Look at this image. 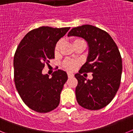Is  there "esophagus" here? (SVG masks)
Masks as SVG:
<instances>
[{
    "label": "esophagus",
    "instance_id": "esophagus-1",
    "mask_svg": "<svg viewBox=\"0 0 133 133\" xmlns=\"http://www.w3.org/2000/svg\"><path fill=\"white\" fill-rule=\"evenodd\" d=\"M67 75H68V77H69V78H72V77H74V75L72 73H68Z\"/></svg>",
    "mask_w": 133,
    "mask_h": 133
}]
</instances>
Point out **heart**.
Wrapping results in <instances>:
<instances>
[{"mask_svg": "<svg viewBox=\"0 0 133 133\" xmlns=\"http://www.w3.org/2000/svg\"><path fill=\"white\" fill-rule=\"evenodd\" d=\"M81 41H83V40L79 39V38H74V39L72 40V43L74 46L75 44L79 43V42H81ZM61 46V41H58V42L56 43V45H55V49H54V52H55V55H58V54ZM78 65H79V63H78V61L72 59L65 60L63 63V66L66 69V70H67L68 71H73V70H75V69L78 67Z\"/></svg>", "mask_w": 133, "mask_h": 133, "instance_id": "1", "label": "heart"}]
</instances>
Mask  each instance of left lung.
<instances>
[{
  "instance_id": "1",
  "label": "left lung",
  "mask_w": 133,
  "mask_h": 133,
  "mask_svg": "<svg viewBox=\"0 0 133 133\" xmlns=\"http://www.w3.org/2000/svg\"><path fill=\"white\" fill-rule=\"evenodd\" d=\"M70 36L84 38L89 45L87 62L75 75L77 102L89 110L103 109L113 99L121 84L123 64L118 47L106 31L90 24L73 28L68 33ZM83 72H92L93 79L84 78Z\"/></svg>"
}]
</instances>
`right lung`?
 <instances>
[{"instance_id":"1","label":"right lung","mask_w":133,"mask_h":133,"mask_svg":"<svg viewBox=\"0 0 133 133\" xmlns=\"http://www.w3.org/2000/svg\"><path fill=\"white\" fill-rule=\"evenodd\" d=\"M70 27L41 26L30 30L18 44L14 56V80L24 103L38 112H48L60 103V95L67 74L56 70L52 77L42 73L45 64L55 58L54 49Z\"/></svg>"}]
</instances>
